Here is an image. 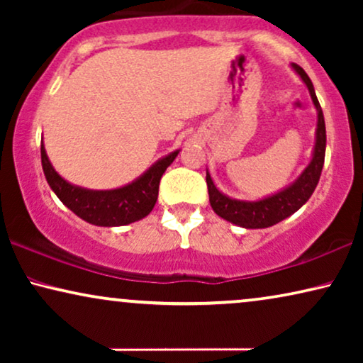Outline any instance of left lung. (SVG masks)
Returning <instances> with one entry per match:
<instances>
[{
  "mask_svg": "<svg viewBox=\"0 0 363 363\" xmlns=\"http://www.w3.org/2000/svg\"><path fill=\"white\" fill-rule=\"evenodd\" d=\"M296 72L299 74L302 81L306 82L307 89H309L312 102L317 108V138L314 147V157L309 163V167L302 172V175L297 178L296 183H292L289 188L282 190L276 195L259 201H240L231 200L226 195H223L220 190H216L215 183H213L210 173H206V185H208V195H210L211 208L215 210L218 216L225 218L226 221L235 223L238 226L242 228H267L276 225L284 220V218L291 216L296 213L304 203L309 200L312 193H314L317 183H319L322 167H324L325 158V122L324 113H322L320 104L317 101L314 86H312L309 76H307L304 69L297 64H292Z\"/></svg>",
  "mask_w": 363,
  "mask_h": 363,
  "instance_id": "left-lung-1",
  "label": "left lung"
}]
</instances>
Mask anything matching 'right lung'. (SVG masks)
<instances>
[{
	"instance_id": "1",
	"label": "right lung",
	"mask_w": 363,
	"mask_h": 363,
	"mask_svg": "<svg viewBox=\"0 0 363 363\" xmlns=\"http://www.w3.org/2000/svg\"><path fill=\"white\" fill-rule=\"evenodd\" d=\"M177 155L178 150L158 160L150 170L130 185L117 190L94 191L74 186L59 177L41 143L43 170L49 186L69 210L96 226H123L145 218L157 203L160 178Z\"/></svg>"
}]
</instances>
